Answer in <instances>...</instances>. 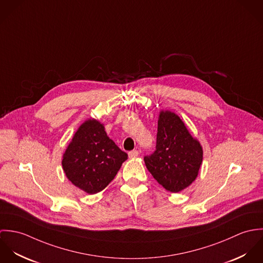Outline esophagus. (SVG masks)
Segmentation results:
<instances>
[{
    "mask_svg": "<svg viewBox=\"0 0 263 263\" xmlns=\"http://www.w3.org/2000/svg\"><path fill=\"white\" fill-rule=\"evenodd\" d=\"M139 156V152L137 150L130 151V152H128V157L130 158V159H135V158H137Z\"/></svg>",
    "mask_w": 263,
    "mask_h": 263,
    "instance_id": "1",
    "label": "esophagus"
}]
</instances>
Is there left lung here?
<instances>
[{"instance_id":"left-lung-1","label":"left lung","mask_w":263,"mask_h":263,"mask_svg":"<svg viewBox=\"0 0 263 263\" xmlns=\"http://www.w3.org/2000/svg\"><path fill=\"white\" fill-rule=\"evenodd\" d=\"M202 154L200 143L191 136L182 119L176 113L161 110L156 151L144 158L153 177L166 190L180 192L196 179Z\"/></svg>"}]
</instances>
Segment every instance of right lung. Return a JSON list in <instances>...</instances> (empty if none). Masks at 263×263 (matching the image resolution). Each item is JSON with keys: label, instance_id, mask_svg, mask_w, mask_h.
<instances>
[{"label": "right lung", "instance_id": "right-lung-1", "mask_svg": "<svg viewBox=\"0 0 263 263\" xmlns=\"http://www.w3.org/2000/svg\"><path fill=\"white\" fill-rule=\"evenodd\" d=\"M126 159L127 154L109 139L104 124L89 118L73 136L63 155L62 165L66 176L75 186L95 194L112 181Z\"/></svg>", "mask_w": 263, "mask_h": 263}]
</instances>
